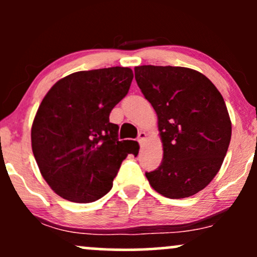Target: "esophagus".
Returning a JSON list of instances; mask_svg holds the SVG:
<instances>
[{
    "label": "esophagus",
    "mask_w": 257,
    "mask_h": 257,
    "mask_svg": "<svg viewBox=\"0 0 257 257\" xmlns=\"http://www.w3.org/2000/svg\"><path fill=\"white\" fill-rule=\"evenodd\" d=\"M145 139H146V133L145 132H140L139 133V135H138V141L140 144H143L144 141H145Z\"/></svg>",
    "instance_id": "34e87169"
}]
</instances>
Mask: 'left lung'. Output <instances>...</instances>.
Wrapping results in <instances>:
<instances>
[{
    "mask_svg": "<svg viewBox=\"0 0 257 257\" xmlns=\"http://www.w3.org/2000/svg\"><path fill=\"white\" fill-rule=\"evenodd\" d=\"M137 83L158 117L163 159L146 173L150 185L172 199L206 187L222 166L232 124L225 100L213 82L196 70L143 65Z\"/></svg>",
    "mask_w": 257,
    "mask_h": 257,
    "instance_id": "8db88e82",
    "label": "left lung"
}]
</instances>
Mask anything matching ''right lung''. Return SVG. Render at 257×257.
Masks as SVG:
<instances>
[{"label": "right lung", "mask_w": 257, "mask_h": 257, "mask_svg": "<svg viewBox=\"0 0 257 257\" xmlns=\"http://www.w3.org/2000/svg\"><path fill=\"white\" fill-rule=\"evenodd\" d=\"M133 77L129 67L78 71L46 94L32 123L31 146L43 179L58 196L90 203L112 188L120 164L138 145L119 141L118 125L108 118Z\"/></svg>", "instance_id": "right-lung-1"}]
</instances>
